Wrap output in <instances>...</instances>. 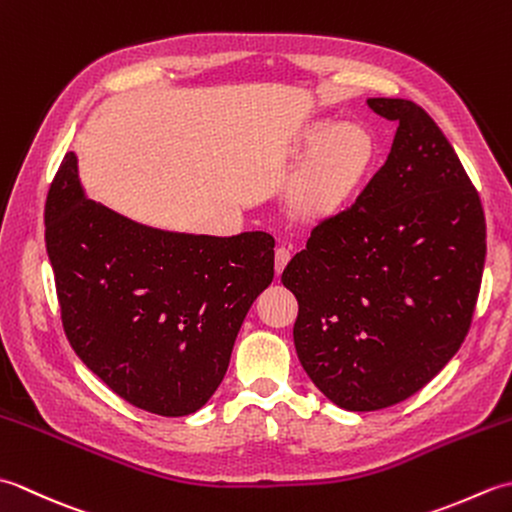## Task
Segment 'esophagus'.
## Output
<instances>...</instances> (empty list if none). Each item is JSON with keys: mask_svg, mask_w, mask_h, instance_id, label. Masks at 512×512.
Returning a JSON list of instances; mask_svg holds the SVG:
<instances>
[{"mask_svg": "<svg viewBox=\"0 0 512 512\" xmlns=\"http://www.w3.org/2000/svg\"><path fill=\"white\" fill-rule=\"evenodd\" d=\"M290 257H292L290 255V248H286V246H279L275 250V270H277V275L284 273V268L290 262Z\"/></svg>", "mask_w": 512, "mask_h": 512, "instance_id": "esophagus-1", "label": "esophagus"}]
</instances>
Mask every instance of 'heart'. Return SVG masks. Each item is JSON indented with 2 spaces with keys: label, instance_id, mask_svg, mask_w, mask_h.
I'll use <instances>...</instances> for the list:
<instances>
[{
  "label": "heart",
  "instance_id": "1",
  "mask_svg": "<svg viewBox=\"0 0 512 512\" xmlns=\"http://www.w3.org/2000/svg\"><path fill=\"white\" fill-rule=\"evenodd\" d=\"M312 158L297 193V209L308 217H325L341 209L363 180L374 154L372 136L356 123H314L306 132Z\"/></svg>",
  "mask_w": 512,
  "mask_h": 512
}]
</instances>
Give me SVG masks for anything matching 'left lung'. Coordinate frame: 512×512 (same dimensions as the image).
Returning a JSON list of instances; mask_svg holds the SVG:
<instances>
[{
	"instance_id": "obj_1",
	"label": "left lung",
	"mask_w": 512,
	"mask_h": 512,
	"mask_svg": "<svg viewBox=\"0 0 512 512\" xmlns=\"http://www.w3.org/2000/svg\"><path fill=\"white\" fill-rule=\"evenodd\" d=\"M367 105L398 123L385 165L281 275L299 301V361L347 411L396 405L451 361L486 257L480 195L433 118L405 99Z\"/></svg>"
}]
</instances>
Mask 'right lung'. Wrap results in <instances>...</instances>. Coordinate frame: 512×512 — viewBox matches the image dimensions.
<instances>
[{
  "label": "right lung",
  "instance_id": "right-lung-1",
  "mask_svg": "<svg viewBox=\"0 0 512 512\" xmlns=\"http://www.w3.org/2000/svg\"><path fill=\"white\" fill-rule=\"evenodd\" d=\"M46 248L76 356L129 405L169 418L215 394L275 275L264 231H160L85 198L72 151L48 191Z\"/></svg>",
  "mask_w": 512,
  "mask_h": 512
}]
</instances>
